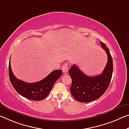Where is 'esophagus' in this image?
I'll use <instances>...</instances> for the list:
<instances>
[{
    "label": "esophagus",
    "instance_id": "1",
    "mask_svg": "<svg viewBox=\"0 0 129 129\" xmlns=\"http://www.w3.org/2000/svg\"><path fill=\"white\" fill-rule=\"evenodd\" d=\"M62 72L66 73L68 71V65L67 63H65V64L62 65Z\"/></svg>",
    "mask_w": 129,
    "mask_h": 129
}]
</instances>
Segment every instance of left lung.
Listing matches in <instances>:
<instances>
[{
	"label": "left lung",
	"mask_w": 129,
	"mask_h": 129,
	"mask_svg": "<svg viewBox=\"0 0 129 129\" xmlns=\"http://www.w3.org/2000/svg\"><path fill=\"white\" fill-rule=\"evenodd\" d=\"M102 48L107 55V62L102 74L95 76L85 75L76 65H73L69 70L72 79L70 91L73 98L80 102L87 103L99 98L107 90L111 81L113 62L109 48L101 42Z\"/></svg>",
	"instance_id": "obj_1"
}]
</instances>
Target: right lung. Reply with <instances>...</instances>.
<instances>
[{"instance_id": "obj_1", "label": "right lung", "mask_w": 129, "mask_h": 129, "mask_svg": "<svg viewBox=\"0 0 129 129\" xmlns=\"http://www.w3.org/2000/svg\"><path fill=\"white\" fill-rule=\"evenodd\" d=\"M9 61L10 80L14 88L24 98L31 101H39L44 99L49 95L53 86L62 74L61 70H55L38 82L29 83L18 79L13 74Z\"/></svg>"}]
</instances>
